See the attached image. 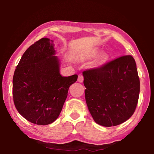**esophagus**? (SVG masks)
I'll return each mask as SVG.
<instances>
[{"label": "esophagus", "instance_id": "esophagus-1", "mask_svg": "<svg viewBox=\"0 0 154 154\" xmlns=\"http://www.w3.org/2000/svg\"><path fill=\"white\" fill-rule=\"evenodd\" d=\"M83 79H84V78H83V76L82 75L80 74L78 75V82L80 83H82L83 82Z\"/></svg>", "mask_w": 154, "mask_h": 154}]
</instances>
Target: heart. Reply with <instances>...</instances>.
<instances>
[{
    "mask_svg": "<svg viewBox=\"0 0 154 154\" xmlns=\"http://www.w3.org/2000/svg\"><path fill=\"white\" fill-rule=\"evenodd\" d=\"M98 54V49H94L92 50H91L90 51L88 52L86 54H85L84 56H82V60H88V59H91L95 57ZM106 58V55L105 54H101V55L99 56V58L97 60V62L98 63H100L102 62Z\"/></svg>",
    "mask_w": 154,
    "mask_h": 154,
    "instance_id": "1",
    "label": "heart"
}]
</instances>
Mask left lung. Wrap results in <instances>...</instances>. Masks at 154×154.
Masks as SVG:
<instances>
[{"instance_id": "8db88e82", "label": "left lung", "mask_w": 154, "mask_h": 154, "mask_svg": "<svg viewBox=\"0 0 154 154\" xmlns=\"http://www.w3.org/2000/svg\"><path fill=\"white\" fill-rule=\"evenodd\" d=\"M88 108L96 123L118 126L134 113L140 92L136 62L130 55L120 56L83 72Z\"/></svg>"}]
</instances>
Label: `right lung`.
<instances>
[{
	"label": "right lung",
	"mask_w": 154,
	"mask_h": 154,
	"mask_svg": "<svg viewBox=\"0 0 154 154\" xmlns=\"http://www.w3.org/2000/svg\"><path fill=\"white\" fill-rule=\"evenodd\" d=\"M54 41L42 38L23 54L13 77V98L19 113L31 123L48 125L58 118L77 75L62 77L54 56Z\"/></svg>",
	"instance_id": "right-lung-1"
}]
</instances>
